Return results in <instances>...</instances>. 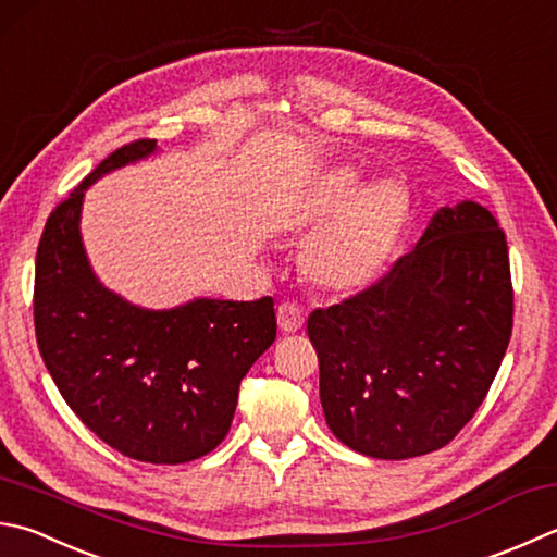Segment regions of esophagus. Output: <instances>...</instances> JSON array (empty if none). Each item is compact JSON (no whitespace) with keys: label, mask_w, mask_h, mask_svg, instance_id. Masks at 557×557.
<instances>
[{"label":"esophagus","mask_w":557,"mask_h":557,"mask_svg":"<svg viewBox=\"0 0 557 557\" xmlns=\"http://www.w3.org/2000/svg\"><path fill=\"white\" fill-rule=\"evenodd\" d=\"M276 318H278V330L283 334H293L302 327V322H306V314L296 306V302H281L278 310H276Z\"/></svg>","instance_id":"34e87169"}]
</instances>
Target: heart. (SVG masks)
Masks as SVG:
<instances>
[{
    "instance_id": "1",
    "label": "heart",
    "mask_w": 557,
    "mask_h": 557,
    "mask_svg": "<svg viewBox=\"0 0 557 557\" xmlns=\"http://www.w3.org/2000/svg\"><path fill=\"white\" fill-rule=\"evenodd\" d=\"M409 201L395 180L363 188L351 166L314 176L290 211V227L312 237L302 255V274L314 288L351 296L383 274L403 235Z\"/></svg>"
}]
</instances>
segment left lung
Listing matches in <instances>:
<instances>
[{
    "mask_svg": "<svg viewBox=\"0 0 557 557\" xmlns=\"http://www.w3.org/2000/svg\"><path fill=\"white\" fill-rule=\"evenodd\" d=\"M511 312L497 218L475 201L438 208L391 274L308 318L332 434L381 460L444 448L495 381Z\"/></svg>",
    "mask_w": 557,
    "mask_h": 557,
    "instance_id": "8db88e82",
    "label": "left lung"
}]
</instances>
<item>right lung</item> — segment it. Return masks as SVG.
Segmentation results:
<instances>
[{"mask_svg": "<svg viewBox=\"0 0 557 557\" xmlns=\"http://www.w3.org/2000/svg\"><path fill=\"white\" fill-rule=\"evenodd\" d=\"M157 152V140L123 145L50 213L34 318L40 356L72 412L123 456L180 466L227 436L239 383L276 339V312L269 296L152 310L94 274L79 230L84 194Z\"/></svg>", "mask_w": 557, "mask_h": 557, "instance_id": "1", "label": "right lung"}]
</instances>
